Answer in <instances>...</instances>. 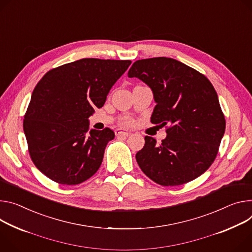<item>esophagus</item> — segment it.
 <instances>
[{"label":"esophagus","instance_id":"obj_1","mask_svg":"<svg viewBox=\"0 0 252 252\" xmlns=\"http://www.w3.org/2000/svg\"><path fill=\"white\" fill-rule=\"evenodd\" d=\"M130 134V132L126 129H117L116 130V135L118 136V138H126V136H128Z\"/></svg>","mask_w":252,"mask_h":252}]
</instances>
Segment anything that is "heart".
<instances>
[{
    "label": "heart",
    "instance_id": "b5f03b06",
    "mask_svg": "<svg viewBox=\"0 0 252 252\" xmlns=\"http://www.w3.org/2000/svg\"><path fill=\"white\" fill-rule=\"evenodd\" d=\"M130 123H131V122H130L129 120H126V121L124 122V124H125V125H129Z\"/></svg>",
    "mask_w": 252,
    "mask_h": 252
}]
</instances>
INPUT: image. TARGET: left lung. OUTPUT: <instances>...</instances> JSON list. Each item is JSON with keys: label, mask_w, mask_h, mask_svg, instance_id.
<instances>
[{"label": "left lung", "mask_w": 252, "mask_h": 252, "mask_svg": "<svg viewBox=\"0 0 252 252\" xmlns=\"http://www.w3.org/2000/svg\"><path fill=\"white\" fill-rule=\"evenodd\" d=\"M127 76L152 89V124L170 125L162 144L145 136L144 148L135 155L142 171L162 186L183 185L201 176L214 162L226 125L212 83L168 57L135 61Z\"/></svg>", "instance_id": "8db88e82"}]
</instances>
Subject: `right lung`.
<instances>
[{
  "label": "right lung",
  "instance_id": "add662e5",
  "mask_svg": "<svg viewBox=\"0 0 252 252\" xmlns=\"http://www.w3.org/2000/svg\"><path fill=\"white\" fill-rule=\"evenodd\" d=\"M131 61L83 58L48 71L31 96L23 128L37 169L61 185H77L99 169L114 132L90 129L88 118L103 106Z\"/></svg>",
  "mask_w": 252,
  "mask_h": 252
}]
</instances>
